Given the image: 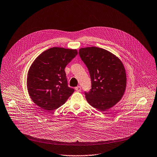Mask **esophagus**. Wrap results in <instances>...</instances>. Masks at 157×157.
<instances>
[{"instance_id":"34e87169","label":"esophagus","mask_w":157,"mask_h":157,"mask_svg":"<svg viewBox=\"0 0 157 157\" xmlns=\"http://www.w3.org/2000/svg\"><path fill=\"white\" fill-rule=\"evenodd\" d=\"M75 90L77 91V92H80L81 90V88L80 86H78L75 88Z\"/></svg>"}]
</instances>
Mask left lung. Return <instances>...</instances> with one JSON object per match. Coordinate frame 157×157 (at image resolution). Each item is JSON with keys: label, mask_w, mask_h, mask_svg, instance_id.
<instances>
[{"label": "left lung", "mask_w": 157, "mask_h": 157, "mask_svg": "<svg viewBox=\"0 0 157 157\" xmlns=\"http://www.w3.org/2000/svg\"><path fill=\"white\" fill-rule=\"evenodd\" d=\"M79 54L91 78L92 89L85 92L87 102L100 111L109 110L125 92L127 78L123 63L113 53L96 47L80 48Z\"/></svg>", "instance_id": "8db88e82"}]
</instances>
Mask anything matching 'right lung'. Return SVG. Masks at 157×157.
Returning a JSON list of instances; mask_svg holds the SVG:
<instances>
[{"instance_id":"add662e5","label":"right lung","mask_w":157,"mask_h":157,"mask_svg":"<svg viewBox=\"0 0 157 157\" xmlns=\"http://www.w3.org/2000/svg\"><path fill=\"white\" fill-rule=\"evenodd\" d=\"M76 50L49 48L34 61L27 75V89L32 101L44 110H55L75 90L68 87L65 68L76 55Z\"/></svg>"}]
</instances>
